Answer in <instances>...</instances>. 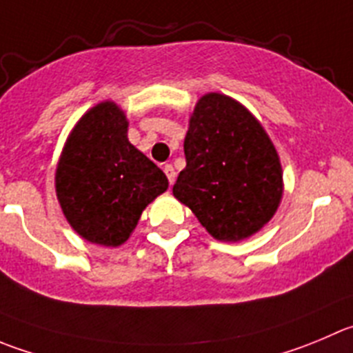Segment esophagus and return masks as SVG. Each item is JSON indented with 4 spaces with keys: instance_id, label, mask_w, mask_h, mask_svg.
<instances>
[{
    "instance_id": "34e87169",
    "label": "esophagus",
    "mask_w": 353,
    "mask_h": 353,
    "mask_svg": "<svg viewBox=\"0 0 353 353\" xmlns=\"http://www.w3.org/2000/svg\"><path fill=\"white\" fill-rule=\"evenodd\" d=\"M163 170H164V173H166V176H168V182H170L171 185H173V183H174V176H176V173H174V168L171 166V164H166V166H164Z\"/></svg>"
}]
</instances>
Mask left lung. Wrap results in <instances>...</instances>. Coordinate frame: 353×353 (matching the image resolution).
Here are the masks:
<instances>
[{
    "instance_id": "obj_1",
    "label": "left lung",
    "mask_w": 353,
    "mask_h": 353,
    "mask_svg": "<svg viewBox=\"0 0 353 353\" xmlns=\"http://www.w3.org/2000/svg\"><path fill=\"white\" fill-rule=\"evenodd\" d=\"M187 166L173 196L218 241H241L270 221L283 197V168L256 117L221 93L201 97L183 142Z\"/></svg>"
}]
</instances>
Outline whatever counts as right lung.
<instances>
[{"mask_svg":"<svg viewBox=\"0 0 353 353\" xmlns=\"http://www.w3.org/2000/svg\"><path fill=\"white\" fill-rule=\"evenodd\" d=\"M128 119L114 102L90 109L74 126L55 173L67 221L83 239L116 248L128 241L166 174L128 140Z\"/></svg>","mask_w":353,"mask_h":353,"instance_id":"1","label":"right lung"}]
</instances>
